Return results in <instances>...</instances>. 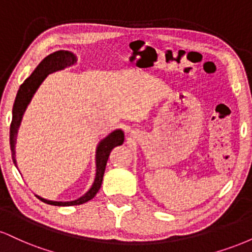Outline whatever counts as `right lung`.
Wrapping results in <instances>:
<instances>
[{
  "label": "right lung",
  "mask_w": 252,
  "mask_h": 252,
  "mask_svg": "<svg viewBox=\"0 0 252 252\" xmlns=\"http://www.w3.org/2000/svg\"><path fill=\"white\" fill-rule=\"evenodd\" d=\"M77 63V57L74 56L72 52L68 51H57L54 53L50 54L42 60L36 68L32 72V74L27 79L25 80L24 84L20 86L19 91H17L15 102H14L13 106V120H11L10 124V150L11 156H13V162L16 166V158H15V143H16V136L17 131H19L20 124H21L22 117L27 109L28 104L31 103L32 98H33L34 94L39 86L41 85L43 80L47 78L48 74L53 73L59 70H63V68L72 66L73 63ZM124 142V132L121 129L114 130L112 132L103 138L97 146L96 150V178H94V184H92L91 189H90L85 194L78 198L77 200L72 201H53L43 199L41 196L36 195L37 199H40L42 202L48 205H54V206H74V205H80L84 202H88L91 200L97 192L99 190L100 186H102L103 175L105 172L106 162L111 150L115 147L121 146Z\"/></svg>",
  "instance_id": "add662e5"
}]
</instances>
